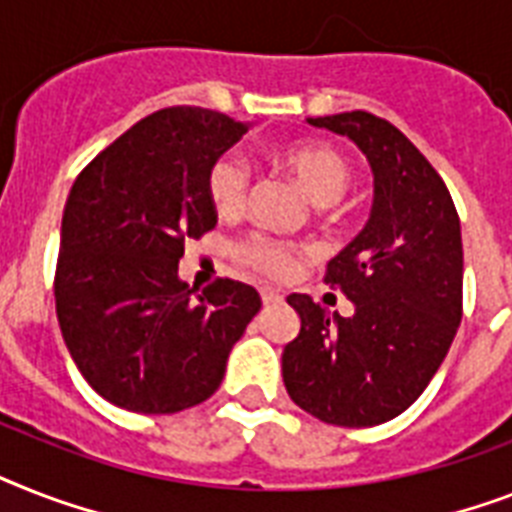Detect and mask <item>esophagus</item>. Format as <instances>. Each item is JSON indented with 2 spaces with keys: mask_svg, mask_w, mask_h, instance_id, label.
I'll list each match as a JSON object with an SVG mask.
<instances>
[{
  "mask_svg": "<svg viewBox=\"0 0 512 512\" xmlns=\"http://www.w3.org/2000/svg\"><path fill=\"white\" fill-rule=\"evenodd\" d=\"M260 297H263V305H278V302H284V294L276 292V289H270V286H263V289H260Z\"/></svg>",
  "mask_w": 512,
  "mask_h": 512,
  "instance_id": "1",
  "label": "esophagus"
}]
</instances>
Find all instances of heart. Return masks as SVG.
I'll return each mask as SVG.
<instances>
[{
    "label": "heart",
    "mask_w": 512,
    "mask_h": 512,
    "mask_svg": "<svg viewBox=\"0 0 512 512\" xmlns=\"http://www.w3.org/2000/svg\"><path fill=\"white\" fill-rule=\"evenodd\" d=\"M268 160L284 170L307 197L318 205H331L342 197L352 181L350 160L326 141H289L268 152ZM205 191L215 213L236 215L247 199V170L234 155H220L210 162ZM234 255L247 268L270 278L292 276L299 260V247L268 234H249L236 242Z\"/></svg>",
    "instance_id": "1"
}]
</instances>
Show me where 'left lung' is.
Segmentation results:
<instances>
[{
    "instance_id": "obj_1",
    "label": "left lung",
    "mask_w": 512,
    "mask_h": 512,
    "mask_svg": "<svg viewBox=\"0 0 512 512\" xmlns=\"http://www.w3.org/2000/svg\"><path fill=\"white\" fill-rule=\"evenodd\" d=\"M307 123L347 136L368 157L373 207L323 276L355 313L328 315L307 294L286 297L302 326L281 355L284 384L318 421L378 426L421 397L458 334L460 218L442 176L389 120L355 110Z\"/></svg>"
}]
</instances>
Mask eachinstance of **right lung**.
I'll use <instances>...</instances> for the list:
<instances>
[{
	"label": "right lung",
	"mask_w": 512,
	"mask_h": 512,
	"mask_svg": "<svg viewBox=\"0 0 512 512\" xmlns=\"http://www.w3.org/2000/svg\"><path fill=\"white\" fill-rule=\"evenodd\" d=\"M247 128L205 107H165L102 149L70 189L57 321L78 371L112 405L165 415L213 397L263 305L242 281L194 294L178 278L186 239L218 223L207 168Z\"/></svg>",
	"instance_id": "1"
}]
</instances>
